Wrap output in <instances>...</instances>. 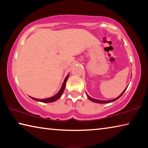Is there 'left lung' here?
I'll list each match as a JSON object with an SVG mask.
<instances>
[{
	"instance_id": "1",
	"label": "left lung",
	"mask_w": 148,
	"mask_h": 148,
	"mask_svg": "<svg viewBox=\"0 0 148 148\" xmlns=\"http://www.w3.org/2000/svg\"><path fill=\"white\" fill-rule=\"evenodd\" d=\"M127 88L125 89L123 91V92L122 93L119 95V96L118 97H117L116 99H113V100H111V101H99V100H96V99H92L91 97H90L88 95H87V97H88V99L90 100V101H92V102H97V103H101V104H104V103H110V102H114V101H116V100H117L118 99L119 97H121V96H122V95L124 93V92L126 91V89H127Z\"/></svg>"
}]
</instances>
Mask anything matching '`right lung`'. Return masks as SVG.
<instances>
[{"mask_svg": "<svg viewBox=\"0 0 148 148\" xmlns=\"http://www.w3.org/2000/svg\"><path fill=\"white\" fill-rule=\"evenodd\" d=\"M69 74L67 75L66 78L64 79V82H63V84H62V86L61 87V89H60V91L58 92V93L56 94V95H55V96L52 97H50V98H48V99H42V100L34 99V98H32V97H31V98L33 100H35V101L42 102H54V101H57V99H59L60 97H61V96L62 94V92H63V91H64L65 86H66V82L67 81V79H68V78H69Z\"/></svg>", "mask_w": 148, "mask_h": 148, "instance_id": "right-lung-1", "label": "right lung"}]
</instances>
